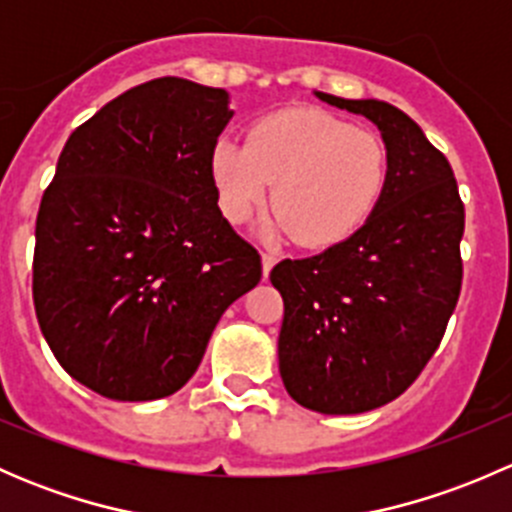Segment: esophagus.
<instances>
[{
  "label": "esophagus",
  "instance_id": "1",
  "mask_svg": "<svg viewBox=\"0 0 512 512\" xmlns=\"http://www.w3.org/2000/svg\"><path fill=\"white\" fill-rule=\"evenodd\" d=\"M275 262H277V255L275 252H262V275H270V270L272 267H275Z\"/></svg>",
  "mask_w": 512,
  "mask_h": 512
}]
</instances>
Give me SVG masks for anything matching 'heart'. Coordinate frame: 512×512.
I'll return each mask as SVG.
<instances>
[{
	"instance_id": "1",
	"label": "heart",
	"mask_w": 512,
	"mask_h": 512,
	"mask_svg": "<svg viewBox=\"0 0 512 512\" xmlns=\"http://www.w3.org/2000/svg\"><path fill=\"white\" fill-rule=\"evenodd\" d=\"M215 198L230 223H245L267 198V235L329 247L369 218L386 180L384 143L312 108L260 118L247 141L223 136L210 153Z\"/></svg>"
}]
</instances>
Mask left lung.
<instances>
[{
	"label": "left lung",
	"mask_w": 512,
	"mask_h": 512,
	"mask_svg": "<svg viewBox=\"0 0 512 512\" xmlns=\"http://www.w3.org/2000/svg\"><path fill=\"white\" fill-rule=\"evenodd\" d=\"M319 101L381 131L386 180L366 223L329 250L270 272L285 302L280 374L319 414H364L418 379L461 294L466 210L451 163L416 121L376 98Z\"/></svg>",
	"instance_id": "obj_1"
}]
</instances>
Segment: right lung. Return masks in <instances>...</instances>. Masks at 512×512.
I'll list each match as a JSON object with an SVG mask.
<instances>
[{
	"label": "right lung",
	"mask_w": 512,
	"mask_h": 512,
	"mask_svg": "<svg viewBox=\"0 0 512 512\" xmlns=\"http://www.w3.org/2000/svg\"><path fill=\"white\" fill-rule=\"evenodd\" d=\"M227 91L163 76L66 141L36 215L34 309L56 361L106 399L175 394L223 312L262 277L227 223L210 153Z\"/></svg>",
	"instance_id": "add662e5"
}]
</instances>
